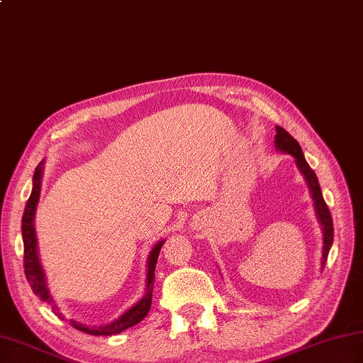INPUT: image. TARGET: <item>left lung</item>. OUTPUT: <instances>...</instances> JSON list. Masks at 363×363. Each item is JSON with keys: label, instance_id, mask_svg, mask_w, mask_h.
Returning a JSON list of instances; mask_svg holds the SVG:
<instances>
[{"label": "left lung", "instance_id": "1", "mask_svg": "<svg viewBox=\"0 0 363 363\" xmlns=\"http://www.w3.org/2000/svg\"><path fill=\"white\" fill-rule=\"evenodd\" d=\"M274 142H276L277 150L290 152L291 156L296 159L298 168L301 169V173L304 174L307 184H309L311 194H312V198L315 201V209H317V215H318L320 223L323 226V233H325V246H323V260H321V267L325 268L329 250H330V246H333V242H334V225H333V217H330L329 207H328L325 198H323V194H321L318 177H317V174H315L313 169L309 167V164L306 162L303 150H301L299 143L284 128L276 126Z\"/></svg>", "mask_w": 363, "mask_h": 363}]
</instances>
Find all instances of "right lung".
I'll list each match as a JSON object with an SVG mask.
<instances>
[{"label":"right lung","instance_id":"1","mask_svg":"<svg viewBox=\"0 0 363 363\" xmlns=\"http://www.w3.org/2000/svg\"><path fill=\"white\" fill-rule=\"evenodd\" d=\"M40 184H42V164L35 168L33 191H30V196L26 203L25 212H23L21 233H23V245H25L23 267H25L26 279L35 295L42 301H45V303H52V298L50 296L48 289H46L43 269L40 267V262H38V257H37V238H35V230H34V223H33L35 207L38 203V196H40ZM162 245H164V242H159L156 246H154L151 254H150L148 274H146L148 276L146 277V293L134 307H130L126 313H123L118 320H115L113 323H111V325H107V326L89 328V326L81 325V323L74 321V320H70V325L78 330H81V333H86L90 335H112V334H118V333H121V330L137 325L138 321H142L146 315H148L150 307H151L154 269H156L159 251L162 248Z\"/></svg>","mask_w":363,"mask_h":363}]
</instances>
